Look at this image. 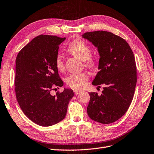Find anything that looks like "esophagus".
<instances>
[{"label":"esophagus","mask_w":154,"mask_h":154,"mask_svg":"<svg viewBox=\"0 0 154 154\" xmlns=\"http://www.w3.org/2000/svg\"><path fill=\"white\" fill-rule=\"evenodd\" d=\"M82 92V91H75V94H76V95H77V94H79V93H81Z\"/></svg>","instance_id":"1"}]
</instances>
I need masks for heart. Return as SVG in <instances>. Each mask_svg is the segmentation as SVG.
I'll use <instances>...</instances> for the list:
<instances>
[{"instance_id":"obj_1","label":"heart","mask_w":154,"mask_h":154,"mask_svg":"<svg viewBox=\"0 0 154 154\" xmlns=\"http://www.w3.org/2000/svg\"><path fill=\"white\" fill-rule=\"evenodd\" d=\"M67 51L78 59L85 61V66L90 68H94L95 66V61L90 59L92 55V50L84 41L80 39L73 41L67 47ZM55 66L57 70L60 72H63L65 70L64 62L61 55L57 56ZM88 80V76L86 73H75L67 78L66 83L73 90H82L86 87Z\"/></svg>"}]
</instances>
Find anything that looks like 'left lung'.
<instances>
[{
	"instance_id": "1",
	"label": "left lung",
	"mask_w": 154,
	"mask_h": 154,
	"mask_svg": "<svg viewBox=\"0 0 154 154\" xmlns=\"http://www.w3.org/2000/svg\"><path fill=\"white\" fill-rule=\"evenodd\" d=\"M97 48L99 71L93 85L103 84L100 95L90 92L87 113L92 120L108 124L120 119L132 100L137 82L135 58L127 41L107 31H94L82 35Z\"/></svg>"
}]
</instances>
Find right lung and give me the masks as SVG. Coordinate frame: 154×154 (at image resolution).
Returning a JSON list of instances; mask_svg holds the SVG:
<instances>
[{
  "label": "right lung",
  "instance_id": "1",
  "mask_svg": "<svg viewBox=\"0 0 154 154\" xmlns=\"http://www.w3.org/2000/svg\"><path fill=\"white\" fill-rule=\"evenodd\" d=\"M66 39L40 35L20 51L16 59L15 92L24 114L41 126L55 125L65 118L72 90L51 94L63 83L55 66L59 45Z\"/></svg>",
  "mask_w": 154,
  "mask_h": 154
}]
</instances>
